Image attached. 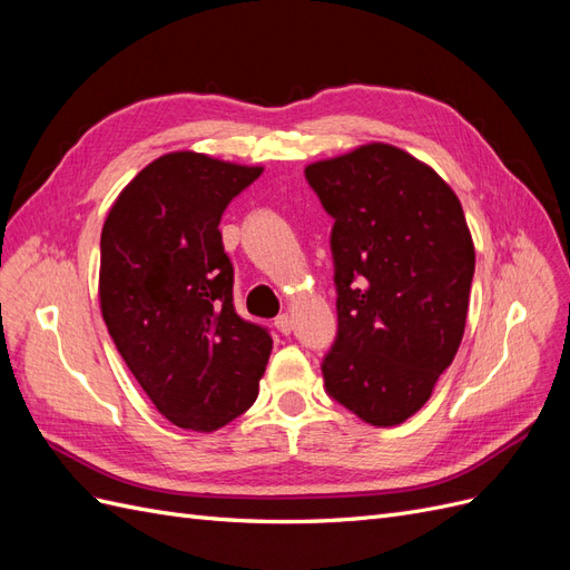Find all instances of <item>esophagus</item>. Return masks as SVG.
<instances>
[{"label": "esophagus", "mask_w": 570, "mask_h": 570, "mask_svg": "<svg viewBox=\"0 0 570 570\" xmlns=\"http://www.w3.org/2000/svg\"><path fill=\"white\" fill-rule=\"evenodd\" d=\"M273 325L278 327V333H283V335H289V333H292V316H289V314H281L278 318L273 321Z\"/></svg>", "instance_id": "1"}]
</instances>
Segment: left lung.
<instances>
[{"label":"left lung","mask_w":570,"mask_h":570,"mask_svg":"<svg viewBox=\"0 0 570 570\" xmlns=\"http://www.w3.org/2000/svg\"><path fill=\"white\" fill-rule=\"evenodd\" d=\"M333 218L337 335L325 392L371 425H396L452 364L475 271L463 209L433 168L390 145L306 166Z\"/></svg>","instance_id":"1"}]
</instances>
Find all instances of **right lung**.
I'll use <instances>...</instances> for the list:
<instances>
[{
    "label": "right lung",
    "mask_w": 570,
    "mask_h": 570,
    "mask_svg": "<svg viewBox=\"0 0 570 570\" xmlns=\"http://www.w3.org/2000/svg\"><path fill=\"white\" fill-rule=\"evenodd\" d=\"M262 168L174 151L118 195L101 230L99 302L118 354L161 416L212 433L245 413L268 327L235 312L220 216Z\"/></svg>",
    "instance_id": "1"
}]
</instances>
